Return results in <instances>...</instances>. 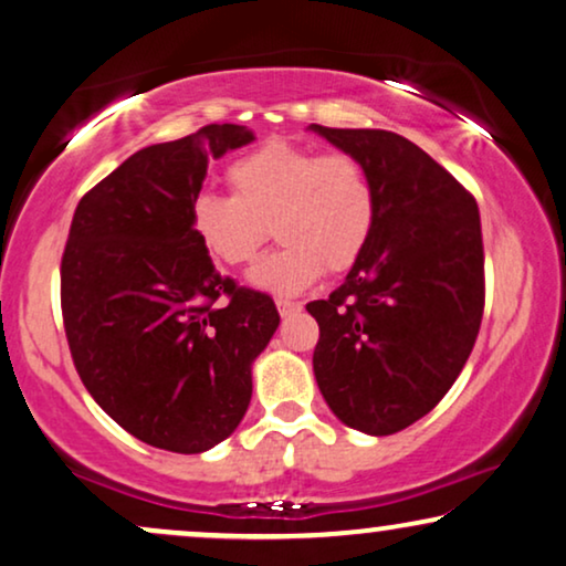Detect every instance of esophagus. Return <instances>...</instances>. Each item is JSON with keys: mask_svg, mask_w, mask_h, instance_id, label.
Segmentation results:
<instances>
[{"mask_svg": "<svg viewBox=\"0 0 566 566\" xmlns=\"http://www.w3.org/2000/svg\"><path fill=\"white\" fill-rule=\"evenodd\" d=\"M275 306H277V312H281V316L301 312V301H291V298H277Z\"/></svg>", "mask_w": 566, "mask_h": 566, "instance_id": "34e87169", "label": "esophagus"}]
</instances>
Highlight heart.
I'll return each mask as SVG.
<instances>
[{"mask_svg": "<svg viewBox=\"0 0 566 566\" xmlns=\"http://www.w3.org/2000/svg\"><path fill=\"white\" fill-rule=\"evenodd\" d=\"M231 196L200 190L190 200V229L221 265L242 268L270 234L281 247L252 270L262 291L301 293L324 273H345L374 237L378 198L358 157L322 154L270 138L227 167Z\"/></svg>", "mask_w": 566, "mask_h": 566, "instance_id": "b5f03b06", "label": "heart"}]
</instances>
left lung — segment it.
<instances>
[{
    "label": "left lung",
    "mask_w": 566,
    "mask_h": 566,
    "mask_svg": "<svg viewBox=\"0 0 566 566\" xmlns=\"http://www.w3.org/2000/svg\"><path fill=\"white\" fill-rule=\"evenodd\" d=\"M374 177V237L329 298L314 376L347 428L391 436L446 397L484 314V244L471 192L405 136L312 126Z\"/></svg>",
    "instance_id": "1"
}]
</instances>
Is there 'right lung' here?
Instances as JSON below:
<instances>
[{
    "instance_id": "1",
    "label": "right lung",
    "mask_w": 566,
    "mask_h": 566,
    "mask_svg": "<svg viewBox=\"0 0 566 566\" xmlns=\"http://www.w3.org/2000/svg\"><path fill=\"white\" fill-rule=\"evenodd\" d=\"M211 123L154 144L87 190L61 258V316L76 374L130 436L200 453L242 422L275 301L216 270L190 229L208 159L250 144Z\"/></svg>"
}]
</instances>
